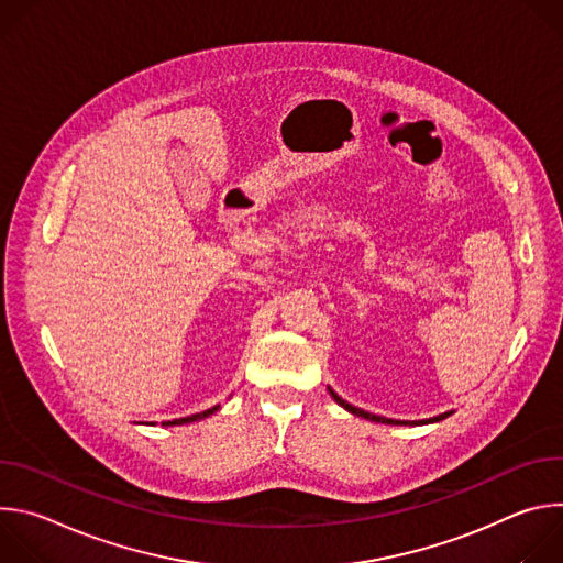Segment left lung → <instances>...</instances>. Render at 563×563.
Here are the masks:
<instances>
[{"mask_svg":"<svg viewBox=\"0 0 563 563\" xmlns=\"http://www.w3.org/2000/svg\"><path fill=\"white\" fill-rule=\"evenodd\" d=\"M330 389V394H332V398L336 400V404L341 406V408H345L347 412H352V415H356V417H361V419H367V421H376V423H387V426H426V423H437V421H443V419H448L452 412H443V415H439V417H432V419H426V421H396V419H385V417H376V415H369V412H365V410H361V408H354V406H350L347 400H343L332 387H328Z\"/></svg>","mask_w":563,"mask_h":563,"instance_id":"left-lung-1","label":"left lung"}]
</instances>
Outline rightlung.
Instances as JSON below:
<instances>
[{"mask_svg": "<svg viewBox=\"0 0 563 563\" xmlns=\"http://www.w3.org/2000/svg\"><path fill=\"white\" fill-rule=\"evenodd\" d=\"M220 406H213V408H209V410H205V412H198V415H191V417H185V419H174V421H165L163 426H185V423H191V421H200V419H205V417H209V415H213L216 410H218ZM153 426V423H151Z\"/></svg>", "mask_w": 563, "mask_h": 563, "instance_id": "1", "label": "right lung"}]
</instances>
